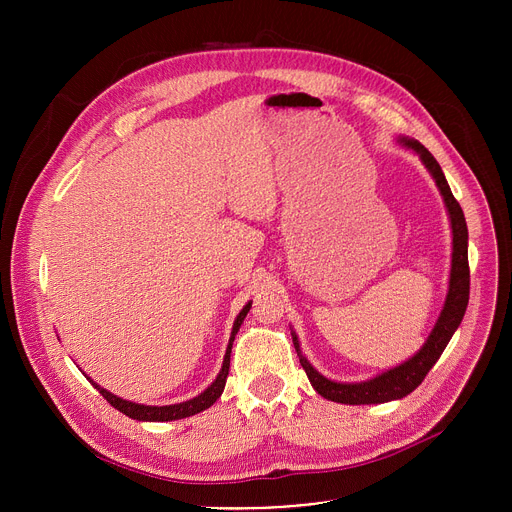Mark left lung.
I'll list each match as a JSON object with an SVG mask.
<instances>
[{
  "label": "left lung",
  "mask_w": 512,
  "mask_h": 512,
  "mask_svg": "<svg viewBox=\"0 0 512 512\" xmlns=\"http://www.w3.org/2000/svg\"><path fill=\"white\" fill-rule=\"evenodd\" d=\"M395 143L419 156V160L423 162V166L427 168L431 178L435 180V186L440 188V194L448 208L450 225H452V269H450L448 294H446V302L440 312V318H437V322H435L433 330L429 332L427 340L423 342V346L411 358L397 364V367H393L373 379L360 381V383H338V381L326 379L322 373H318L310 364V360L302 354L298 334L291 330V338H294L296 352L300 356V362H302V367H304L312 387L324 399L344 403V405L387 403V401L403 399L411 391H415L421 385V381L425 379V375L431 371L437 358H440L442 352L446 350L454 332L458 330V326L466 314V306H468V298H470L468 227H466L462 206L454 198L440 164H437V160L423 148L417 139L399 135L395 139Z\"/></svg>",
  "instance_id": "obj_1"
}]
</instances>
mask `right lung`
<instances>
[{"mask_svg":"<svg viewBox=\"0 0 512 512\" xmlns=\"http://www.w3.org/2000/svg\"><path fill=\"white\" fill-rule=\"evenodd\" d=\"M251 304L249 302L247 306H243V310L239 312L235 324H233V332H231V338H229V346H227V352H225V360H223V369L221 373L216 375V379L212 381V385L208 389H204L200 395L188 399V401H182V403H174V405H141V403H133V401H125L113 393H109L107 389H103L101 385H97L95 381H91V377H87L95 387L97 391L117 409L121 411L123 415L131 417V419H137V421H176V419H184V417H190V415H196L204 409H208L218 397L223 395L225 391V383H227V375H229V367H231V348H233V342H235V336L245 320V316L249 314L251 310Z\"/></svg>","mask_w":512,"mask_h":512,"instance_id":"1","label":"right lung"}]
</instances>
